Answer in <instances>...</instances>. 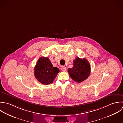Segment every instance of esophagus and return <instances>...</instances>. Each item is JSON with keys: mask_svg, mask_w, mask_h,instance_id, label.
Returning a JSON list of instances; mask_svg holds the SVG:
<instances>
[{"mask_svg": "<svg viewBox=\"0 0 123 123\" xmlns=\"http://www.w3.org/2000/svg\"><path fill=\"white\" fill-rule=\"evenodd\" d=\"M61 70L62 71H67V68L65 67H64L63 66L62 68H61Z\"/></svg>", "mask_w": 123, "mask_h": 123, "instance_id": "obj_1", "label": "esophagus"}]
</instances>
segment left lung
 Returning <instances> with one entry per match:
<instances>
[{
    "mask_svg": "<svg viewBox=\"0 0 123 123\" xmlns=\"http://www.w3.org/2000/svg\"><path fill=\"white\" fill-rule=\"evenodd\" d=\"M90 72V65L87 59L79 57H76L73 60V67L68 69V72L71 78L78 83L86 79Z\"/></svg>",
    "mask_w": 123,
    "mask_h": 123,
    "instance_id": "1",
    "label": "left lung"
}]
</instances>
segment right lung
<instances>
[{
	"label": "right lung",
	"mask_w": 123,
	"mask_h": 123,
	"mask_svg": "<svg viewBox=\"0 0 123 123\" xmlns=\"http://www.w3.org/2000/svg\"><path fill=\"white\" fill-rule=\"evenodd\" d=\"M59 72V69L53 67L49 58L45 57L39 58L34 68L36 78L40 83L45 85L53 83Z\"/></svg>",
	"instance_id": "1"
}]
</instances>
